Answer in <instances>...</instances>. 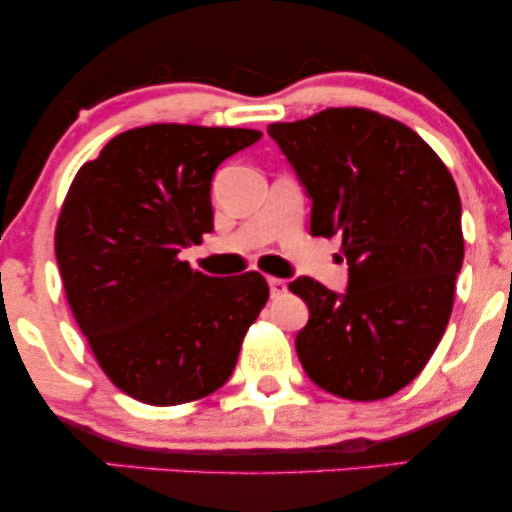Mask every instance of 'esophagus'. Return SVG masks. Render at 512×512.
Returning <instances> with one entry per match:
<instances>
[{"label": "esophagus", "instance_id": "obj_1", "mask_svg": "<svg viewBox=\"0 0 512 512\" xmlns=\"http://www.w3.org/2000/svg\"><path fill=\"white\" fill-rule=\"evenodd\" d=\"M269 293H272V296L276 298V296H281V293H286V281L284 279H276V276H269Z\"/></svg>", "mask_w": 512, "mask_h": 512}]
</instances>
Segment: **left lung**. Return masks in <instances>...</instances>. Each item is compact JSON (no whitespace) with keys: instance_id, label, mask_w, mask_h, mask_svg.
<instances>
[{"instance_id":"obj_1","label":"left lung","mask_w":512,"mask_h":512,"mask_svg":"<svg viewBox=\"0 0 512 512\" xmlns=\"http://www.w3.org/2000/svg\"><path fill=\"white\" fill-rule=\"evenodd\" d=\"M313 199L310 233L342 236L344 296L301 276L308 303L296 351L332 395L375 402L407 387L448 327L462 269V204L448 166L414 129L366 108L272 122Z\"/></svg>"}]
</instances>
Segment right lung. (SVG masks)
Here are the masks:
<instances>
[{"mask_svg":"<svg viewBox=\"0 0 512 512\" xmlns=\"http://www.w3.org/2000/svg\"><path fill=\"white\" fill-rule=\"evenodd\" d=\"M257 129L158 122L117 134L74 175L55 255L76 325L110 383L154 407L216 392L269 298L260 272L180 260L214 228L211 178Z\"/></svg>","mask_w":512,"mask_h":512,"instance_id":"1","label":"right lung"}]
</instances>
